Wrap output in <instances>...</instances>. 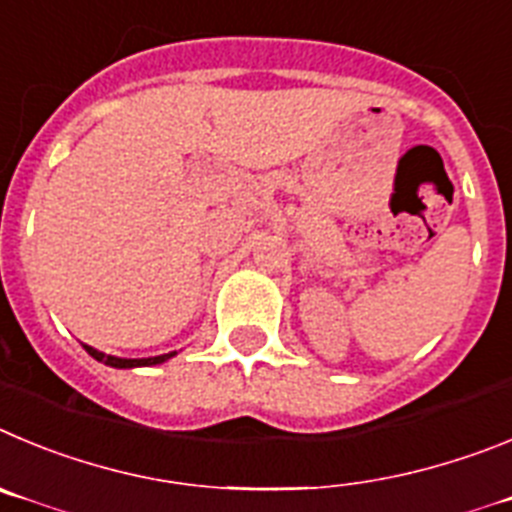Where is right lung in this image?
Wrapping results in <instances>:
<instances>
[{"label": "right lung", "mask_w": 512, "mask_h": 512, "mask_svg": "<svg viewBox=\"0 0 512 512\" xmlns=\"http://www.w3.org/2000/svg\"><path fill=\"white\" fill-rule=\"evenodd\" d=\"M86 352L96 359V362H104L109 367H117V370H132V367H153V365H163L168 362L170 357H176V352H168V354H158V357H142V359H127V357H114V354H104L99 349L89 347L84 344Z\"/></svg>", "instance_id": "1"}]
</instances>
